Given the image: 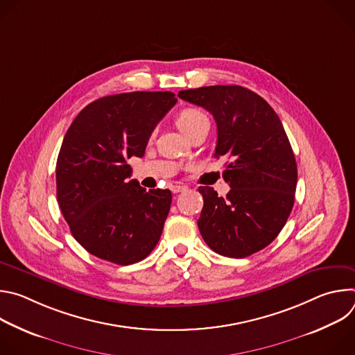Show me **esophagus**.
<instances>
[{"label": "esophagus", "mask_w": 355, "mask_h": 355, "mask_svg": "<svg viewBox=\"0 0 355 355\" xmlns=\"http://www.w3.org/2000/svg\"><path fill=\"white\" fill-rule=\"evenodd\" d=\"M170 189H171L173 193H178V192L187 191V187H185V185H178V184H175V185H171Z\"/></svg>", "instance_id": "1"}]
</instances>
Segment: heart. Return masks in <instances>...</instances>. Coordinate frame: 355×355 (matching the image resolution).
Listing matches in <instances>:
<instances>
[{"instance_id":"b5f03b06","label":"heart","mask_w":355,"mask_h":355,"mask_svg":"<svg viewBox=\"0 0 355 355\" xmlns=\"http://www.w3.org/2000/svg\"><path fill=\"white\" fill-rule=\"evenodd\" d=\"M177 125L181 129V132L188 136L193 129H196L199 125L208 122V118L205 114H202L196 108H184L177 115Z\"/></svg>"}]
</instances>
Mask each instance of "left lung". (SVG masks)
I'll list each match as a JSON object with an SVG mask.
<instances>
[{
  "mask_svg": "<svg viewBox=\"0 0 355 355\" xmlns=\"http://www.w3.org/2000/svg\"><path fill=\"white\" fill-rule=\"evenodd\" d=\"M178 96L214 115L215 157L230 160L226 198L198 188L204 196L199 232L220 256L254 254L279 234L293 207L297 168L285 129L264 98L240 85L184 89Z\"/></svg>",
  "mask_w": 355,
  "mask_h": 355,
  "instance_id": "obj_1",
  "label": "left lung"
}]
</instances>
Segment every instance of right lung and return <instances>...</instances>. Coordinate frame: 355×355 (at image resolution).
Here are the masks:
<instances>
[{
	"label": "right lung",
	"instance_id": "add662e5",
	"mask_svg": "<svg viewBox=\"0 0 355 355\" xmlns=\"http://www.w3.org/2000/svg\"><path fill=\"white\" fill-rule=\"evenodd\" d=\"M170 91H135L88 104L70 125L56 164L60 211L89 254L118 266L146 259L160 240L171 191L128 180L151 132L175 105Z\"/></svg>",
	"mask_w": 355,
	"mask_h": 355
}]
</instances>
